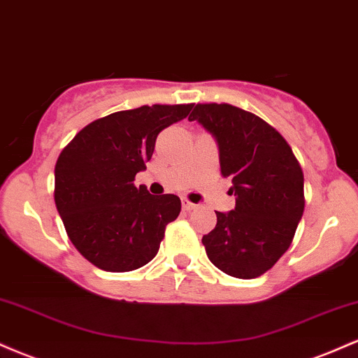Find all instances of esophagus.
<instances>
[{
  "instance_id": "obj_1",
  "label": "esophagus",
  "mask_w": 358,
  "mask_h": 358,
  "mask_svg": "<svg viewBox=\"0 0 358 358\" xmlns=\"http://www.w3.org/2000/svg\"><path fill=\"white\" fill-rule=\"evenodd\" d=\"M182 207H183V210L190 212V210H195V208L199 207V205H196V203H192L190 200H188V199H182Z\"/></svg>"
}]
</instances>
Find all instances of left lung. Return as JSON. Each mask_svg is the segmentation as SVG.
I'll return each mask as SVG.
<instances>
[{
	"label": "left lung",
	"mask_w": 358,
	"mask_h": 358,
	"mask_svg": "<svg viewBox=\"0 0 358 358\" xmlns=\"http://www.w3.org/2000/svg\"><path fill=\"white\" fill-rule=\"evenodd\" d=\"M190 121L219 145L220 173L231 176L236 208L217 213L202 244L225 274L252 279L279 261L305 210L303 170L291 146L264 119L227 102H199Z\"/></svg>",
	"instance_id": "8db88e82"
}]
</instances>
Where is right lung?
<instances>
[{"label": "right lung", "mask_w": 358, "mask_h": 358, "mask_svg": "<svg viewBox=\"0 0 358 358\" xmlns=\"http://www.w3.org/2000/svg\"><path fill=\"white\" fill-rule=\"evenodd\" d=\"M193 104H153L96 119L62 150L55 199L69 239L96 268L134 271L158 254L165 229L182 210L176 195H151L134 185L156 136Z\"/></svg>", "instance_id": "obj_1"}]
</instances>
